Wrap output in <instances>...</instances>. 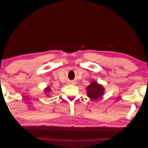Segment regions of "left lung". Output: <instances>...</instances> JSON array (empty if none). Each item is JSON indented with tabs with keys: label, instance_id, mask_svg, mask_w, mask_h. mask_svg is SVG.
<instances>
[{
	"label": "left lung",
	"instance_id": "1",
	"mask_svg": "<svg viewBox=\"0 0 148 148\" xmlns=\"http://www.w3.org/2000/svg\"><path fill=\"white\" fill-rule=\"evenodd\" d=\"M88 96L92 100H97L104 95L105 89L102 85L98 84L97 82L93 81L86 87Z\"/></svg>",
	"mask_w": 148,
	"mask_h": 148
}]
</instances>
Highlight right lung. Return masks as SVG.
<instances>
[{
    "label": "right lung",
    "instance_id": "1",
    "mask_svg": "<svg viewBox=\"0 0 148 148\" xmlns=\"http://www.w3.org/2000/svg\"><path fill=\"white\" fill-rule=\"evenodd\" d=\"M51 91V89L49 86H47L45 89H44V92H45V94L48 97L49 96V95H48V93H49V92H50Z\"/></svg>",
    "mask_w": 148,
    "mask_h": 148
}]
</instances>
